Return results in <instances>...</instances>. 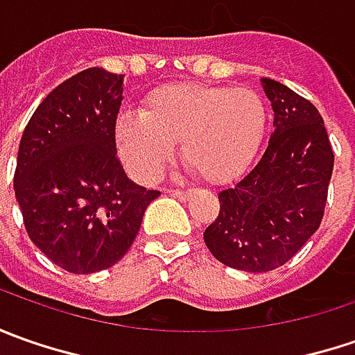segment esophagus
<instances>
[{
	"label": "esophagus",
	"mask_w": 355,
	"mask_h": 355,
	"mask_svg": "<svg viewBox=\"0 0 355 355\" xmlns=\"http://www.w3.org/2000/svg\"><path fill=\"white\" fill-rule=\"evenodd\" d=\"M170 193L173 196V198L182 199V201L191 198V191H189V189H170Z\"/></svg>",
	"instance_id": "34e87169"
}]
</instances>
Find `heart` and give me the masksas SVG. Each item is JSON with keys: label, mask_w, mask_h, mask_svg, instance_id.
<instances>
[{"label": "heart", "mask_w": 355, "mask_h": 355, "mask_svg": "<svg viewBox=\"0 0 355 355\" xmlns=\"http://www.w3.org/2000/svg\"><path fill=\"white\" fill-rule=\"evenodd\" d=\"M266 118L265 101L251 89L166 85L144 101L142 114L118 116V150L134 175L152 182L180 142L185 168L219 184L251 164L265 138Z\"/></svg>", "instance_id": "1"}]
</instances>
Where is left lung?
<instances>
[{"instance_id": "obj_1", "label": "left lung", "mask_w": 355, "mask_h": 355, "mask_svg": "<svg viewBox=\"0 0 355 355\" xmlns=\"http://www.w3.org/2000/svg\"><path fill=\"white\" fill-rule=\"evenodd\" d=\"M261 80L275 132L259 164L219 191V213L203 233L217 261L247 272L275 270L304 247L322 223L334 170L318 108L282 83Z\"/></svg>"}]
</instances>
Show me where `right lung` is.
<instances>
[{
    "instance_id": "right-lung-1",
    "label": "right lung",
    "mask_w": 355,
    "mask_h": 355,
    "mask_svg": "<svg viewBox=\"0 0 355 355\" xmlns=\"http://www.w3.org/2000/svg\"><path fill=\"white\" fill-rule=\"evenodd\" d=\"M120 104L122 75L92 67L49 92L21 136L13 189L25 231L73 275L116 265L159 196L118 159Z\"/></svg>"
}]
</instances>
